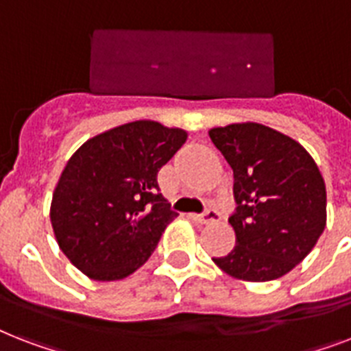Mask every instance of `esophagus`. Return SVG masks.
<instances>
[{"instance_id":"esophagus-1","label":"esophagus","mask_w":351,"mask_h":351,"mask_svg":"<svg viewBox=\"0 0 351 351\" xmlns=\"http://www.w3.org/2000/svg\"><path fill=\"white\" fill-rule=\"evenodd\" d=\"M193 219L200 222V224H209V222H217L220 219V215L217 209H206L204 213L200 215H193Z\"/></svg>"}]
</instances>
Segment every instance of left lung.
<instances>
[{"mask_svg":"<svg viewBox=\"0 0 351 351\" xmlns=\"http://www.w3.org/2000/svg\"><path fill=\"white\" fill-rule=\"evenodd\" d=\"M233 169L237 245L213 258L228 275L266 282L291 271L326 228V186L299 142L262 123L209 131Z\"/></svg>","mask_w":351,"mask_h":351,"instance_id":"left-lung-1","label":"left lung"}]
</instances>
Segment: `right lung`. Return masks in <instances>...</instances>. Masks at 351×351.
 I'll list each match as a JSON object with an SVG mask.
<instances>
[{
	"label": "right lung",
	"mask_w": 351,
	"mask_h": 351,
	"mask_svg": "<svg viewBox=\"0 0 351 351\" xmlns=\"http://www.w3.org/2000/svg\"><path fill=\"white\" fill-rule=\"evenodd\" d=\"M186 131L138 120L90 138L71 156L51 206L52 230L67 258L95 280H120L143 266L176 215L158 171Z\"/></svg>",
	"instance_id": "right-lung-1"
}]
</instances>
